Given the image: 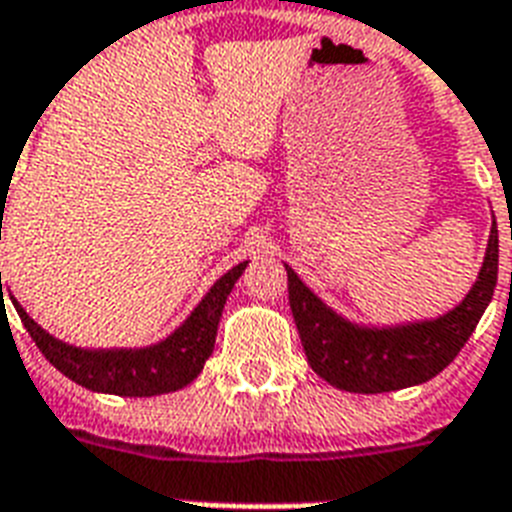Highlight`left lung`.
Segmentation results:
<instances>
[{
    "label": "left lung",
    "instance_id": "1",
    "mask_svg": "<svg viewBox=\"0 0 512 512\" xmlns=\"http://www.w3.org/2000/svg\"><path fill=\"white\" fill-rule=\"evenodd\" d=\"M500 236L492 225L484 268L454 311L406 327L366 329L329 311L287 265L289 308L308 364L319 377L350 393H388L420 385L444 372L484 316L497 287Z\"/></svg>",
    "mask_w": 512,
    "mask_h": 512
}]
</instances>
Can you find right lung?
<instances>
[{"label":"right lung","mask_w":512,"mask_h":512,"mask_svg":"<svg viewBox=\"0 0 512 512\" xmlns=\"http://www.w3.org/2000/svg\"><path fill=\"white\" fill-rule=\"evenodd\" d=\"M244 268L247 263H239L223 279H217L207 297L196 305V311L183 321V327L175 329L167 340L140 350L74 348L47 335L15 300L12 305L31 340L36 342V348L42 350V356L76 385L98 393H114V396H159L185 388L199 377L204 361L212 356L215 348L217 324L223 316L225 300Z\"/></svg>","instance_id":"obj_1"}]
</instances>
